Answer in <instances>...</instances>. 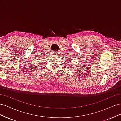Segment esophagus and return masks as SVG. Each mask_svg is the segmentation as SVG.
<instances>
[{
  "mask_svg": "<svg viewBox=\"0 0 121 121\" xmlns=\"http://www.w3.org/2000/svg\"><path fill=\"white\" fill-rule=\"evenodd\" d=\"M56 53H57L56 52H53V54H56Z\"/></svg>",
  "mask_w": 121,
  "mask_h": 121,
  "instance_id": "1",
  "label": "esophagus"
}]
</instances>
